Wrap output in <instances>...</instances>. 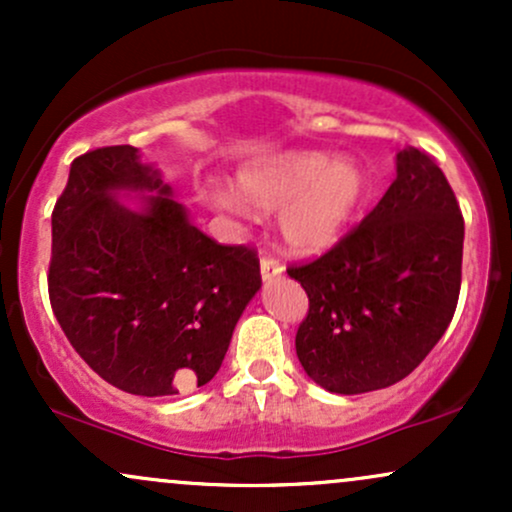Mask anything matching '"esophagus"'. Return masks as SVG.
Here are the masks:
<instances>
[{
    "mask_svg": "<svg viewBox=\"0 0 512 512\" xmlns=\"http://www.w3.org/2000/svg\"><path fill=\"white\" fill-rule=\"evenodd\" d=\"M260 274H262V281H274L276 276L284 274V264H281L279 260H274V257H262Z\"/></svg>",
    "mask_w": 512,
    "mask_h": 512,
    "instance_id": "1",
    "label": "esophagus"
}]
</instances>
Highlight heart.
<instances>
[{"label":"heart","mask_w":512,"mask_h":512,"mask_svg":"<svg viewBox=\"0 0 512 512\" xmlns=\"http://www.w3.org/2000/svg\"><path fill=\"white\" fill-rule=\"evenodd\" d=\"M236 190L250 207L279 211L281 240L293 252L315 255L332 248L351 226L368 195V173L351 156L286 151L240 168ZM214 202L245 214L231 190L216 192Z\"/></svg>","instance_id":"obj_1"}]
</instances>
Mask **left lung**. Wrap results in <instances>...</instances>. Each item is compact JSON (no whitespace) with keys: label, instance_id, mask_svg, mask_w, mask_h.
I'll return each instance as SVG.
<instances>
[{"label":"left lung","instance_id":"left-lung-1","mask_svg":"<svg viewBox=\"0 0 512 512\" xmlns=\"http://www.w3.org/2000/svg\"><path fill=\"white\" fill-rule=\"evenodd\" d=\"M464 221L424 151L397 154V178L349 236L291 267L308 293L296 334L305 373L337 395L399 383L448 330L462 281Z\"/></svg>","mask_w":512,"mask_h":512}]
</instances>
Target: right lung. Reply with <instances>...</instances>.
Returning <instances> with one entry per match:
<instances>
[{
	"mask_svg": "<svg viewBox=\"0 0 512 512\" xmlns=\"http://www.w3.org/2000/svg\"><path fill=\"white\" fill-rule=\"evenodd\" d=\"M260 286L255 250L192 226L139 149L74 158L52 211L48 289L69 344L105 383L142 397L207 385Z\"/></svg>",
	"mask_w": 512,
	"mask_h": 512,
	"instance_id": "obj_1",
	"label": "right lung"
}]
</instances>
